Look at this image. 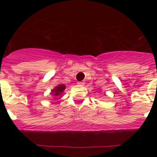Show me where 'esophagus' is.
Segmentation results:
<instances>
[{
  "mask_svg": "<svg viewBox=\"0 0 157 157\" xmlns=\"http://www.w3.org/2000/svg\"><path fill=\"white\" fill-rule=\"evenodd\" d=\"M84 84H85V82H78V85L83 86Z\"/></svg>",
  "mask_w": 157,
  "mask_h": 157,
  "instance_id": "1",
  "label": "esophagus"
}]
</instances>
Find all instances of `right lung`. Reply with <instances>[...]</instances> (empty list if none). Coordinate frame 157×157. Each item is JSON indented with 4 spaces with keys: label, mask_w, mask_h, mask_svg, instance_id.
Listing matches in <instances>:
<instances>
[{
    "label": "right lung",
    "mask_w": 157,
    "mask_h": 157,
    "mask_svg": "<svg viewBox=\"0 0 157 157\" xmlns=\"http://www.w3.org/2000/svg\"><path fill=\"white\" fill-rule=\"evenodd\" d=\"M65 88H66V86L63 84H60V85L57 86H56L52 90V92H51V94H52V96L54 97V98L58 97V96H60L61 94H63Z\"/></svg>",
    "instance_id": "obj_1"
}]
</instances>
